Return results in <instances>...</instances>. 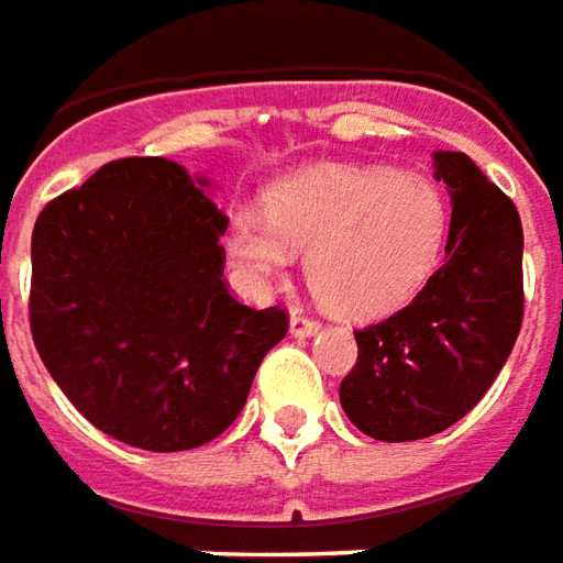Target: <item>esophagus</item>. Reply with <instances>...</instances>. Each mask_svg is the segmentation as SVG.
<instances>
[{"mask_svg": "<svg viewBox=\"0 0 563 563\" xmlns=\"http://www.w3.org/2000/svg\"><path fill=\"white\" fill-rule=\"evenodd\" d=\"M319 328H322V325H319V319H312V316L300 312V309H297V312L290 316V334H294V338H312V334H316Z\"/></svg>", "mask_w": 563, "mask_h": 563, "instance_id": "34e87169", "label": "esophagus"}]
</instances>
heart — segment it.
Wrapping results in <instances>:
<instances>
[{
	"instance_id": "b5f03b06",
	"label": "heart",
	"mask_w": 563,
	"mask_h": 563,
	"mask_svg": "<svg viewBox=\"0 0 563 563\" xmlns=\"http://www.w3.org/2000/svg\"><path fill=\"white\" fill-rule=\"evenodd\" d=\"M446 222L443 195L421 176L325 164L275 183L266 213H235L225 251L241 282L266 285L312 247V294L338 316L375 319L409 303L431 278Z\"/></svg>"
}]
</instances>
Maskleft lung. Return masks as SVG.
<instances>
[{"instance_id": "left-lung-1", "label": "left lung", "mask_w": 563, "mask_h": 563, "mask_svg": "<svg viewBox=\"0 0 563 563\" xmlns=\"http://www.w3.org/2000/svg\"><path fill=\"white\" fill-rule=\"evenodd\" d=\"M449 185L446 263L412 303L356 331L341 406L362 433L406 443L452 428L489 390L523 322L518 207L462 151H437Z\"/></svg>"}]
</instances>
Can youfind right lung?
<instances>
[{
  "label": "right lung",
  "mask_w": 563,
  "mask_h": 563,
  "mask_svg": "<svg viewBox=\"0 0 563 563\" xmlns=\"http://www.w3.org/2000/svg\"><path fill=\"white\" fill-rule=\"evenodd\" d=\"M229 220L167 157H123L33 225L30 334L98 431L151 452L217 440L244 409L288 309L222 278Z\"/></svg>",
  "instance_id": "obj_1"
}]
</instances>
